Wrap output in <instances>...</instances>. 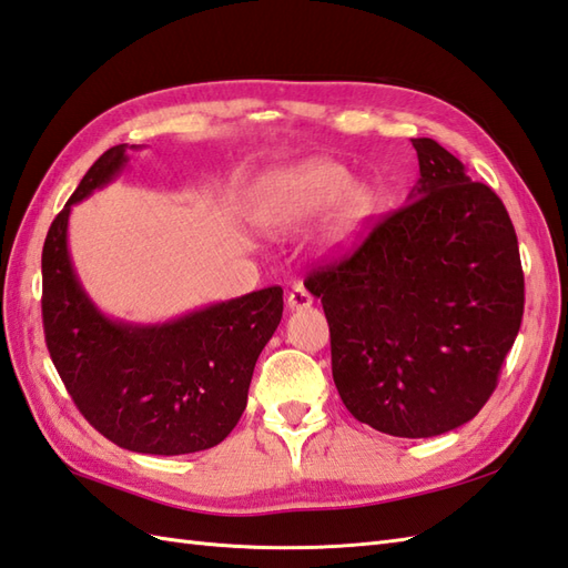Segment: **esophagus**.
Wrapping results in <instances>:
<instances>
[{
  "label": "esophagus",
  "mask_w": 568,
  "mask_h": 568,
  "mask_svg": "<svg viewBox=\"0 0 568 568\" xmlns=\"http://www.w3.org/2000/svg\"><path fill=\"white\" fill-rule=\"evenodd\" d=\"M312 303H315V297H312L303 285H295L291 295H287V307L291 310H307L312 307Z\"/></svg>",
  "instance_id": "34e87169"
}]
</instances>
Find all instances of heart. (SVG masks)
Masks as SVG:
<instances>
[{"label":"heart","instance_id":"1","mask_svg":"<svg viewBox=\"0 0 568 568\" xmlns=\"http://www.w3.org/2000/svg\"><path fill=\"white\" fill-rule=\"evenodd\" d=\"M329 211L327 236L346 244L373 210V192L354 183L348 168L332 159H307L277 168L253 192V220L271 232L303 226L324 210Z\"/></svg>","mask_w":568,"mask_h":568}]
</instances>
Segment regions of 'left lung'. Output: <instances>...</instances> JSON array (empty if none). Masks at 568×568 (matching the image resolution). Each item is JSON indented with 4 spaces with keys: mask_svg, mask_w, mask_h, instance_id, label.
<instances>
[{
    "mask_svg": "<svg viewBox=\"0 0 568 568\" xmlns=\"http://www.w3.org/2000/svg\"><path fill=\"white\" fill-rule=\"evenodd\" d=\"M419 180L352 256L305 281L322 300L332 376L348 413L427 439L488 403L520 332L525 275L500 197L434 139H413Z\"/></svg>",
    "mask_w": 568,
    "mask_h": 568,
    "instance_id": "8db88e82",
    "label": "left lung"
}]
</instances>
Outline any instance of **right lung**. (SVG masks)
I'll return each mask as SVG.
<instances>
[{
  "mask_svg": "<svg viewBox=\"0 0 568 568\" xmlns=\"http://www.w3.org/2000/svg\"><path fill=\"white\" fill-rule=\"evenodd\" d=\"M136 149L119 143L104 151L48 229L45 344L78 409L106 439L139 454H195L226 439L246 409L253 366L283 317V287L163 324L106 317L72 268L68 220L72 204L110 185Z\"/></svg>",
  "mask_w": 568,
  "mask_h": 568,
  "instance_id": "add662e5",
  "label": "right lung"
}]
</instances>
